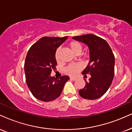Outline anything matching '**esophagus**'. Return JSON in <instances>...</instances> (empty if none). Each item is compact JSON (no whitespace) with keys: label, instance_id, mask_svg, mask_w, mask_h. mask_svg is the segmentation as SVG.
I'll list each match as a JSON object with an SVG mask.
<instances>
[{"label":"esophagus","instance_id":"esophagus-1","mask_svg":"<svg viewBox=\"0 0 132 132\" xmlns=\"http://www.w3.org/2000/svg\"><path fill=\"white\" fill-rule=\"evenodd\" d=\"M70 80H72V81H75L76 78L75 77H71V76H70Z\"/></svg>","mask_w":132,"mask_h":132}]
</instances>
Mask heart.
<instances>
[{"label": "heart", "mask_w": 132, "mask_h": 132, "mask_svg": "<svg viewBox=\"0 0 132 132\" xmlns=\"http://www.w3.org/2000/svg\"><path fill=\"white\" fill-rule=\"evenodd\" d=\"M69 50L75 54H79L82 51V45L78 42L73 41L70 42L68 45ZM59 50H57L55 53V58L56 61H59ZM82 67L81 64L79 63H75V64H71L67 66L64 70V72L66 74L70 76H75L82 69Z\"/></svg>", "instance_id": "1"}]
</instances>
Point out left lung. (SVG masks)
<instances>
[{"mask_svg":"<svg viewBox=\"0 0 132 132\" xmlns=\"http://www.w3.org/2000/svg\"><path fill=\"white\" fill-rule=\"evenodd\" d=\"M86 44L89 48L90 61L82 75L89 73L91 77L86 86L79 90L81 97L95 100L103 95L108 90L114 75L115 58L106 40L93 34H86L72 38Z\"/></svg>","mask_w":132,"mask_h":132,"instance_id":"1","label":"left lung"}]
</instances>
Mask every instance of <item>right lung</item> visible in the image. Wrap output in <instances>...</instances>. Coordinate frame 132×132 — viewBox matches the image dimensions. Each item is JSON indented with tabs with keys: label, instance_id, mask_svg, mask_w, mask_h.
Returning <instances> with one entry per match:
<instances>
[{
	"label": "right lung",
	"instance_id": "add662e5",
	"mask_svg": "<svg viewBox=\"0 0 132 132\" xmlns=\"http://www.w3.org/2000/svg\"><path fill=\"white\" fill-rule=\"evenodd\" d=\"M68 37H42L30 47L24 63L27 85L34 97L43 102H50L58 98L62 93L68 76L57 79L51 76L57 62L55 53Z\"/></svg>",
	"mask_w": 132,
	"mask_h": 132
}]
</instances>
